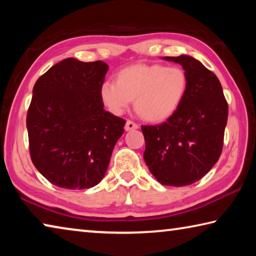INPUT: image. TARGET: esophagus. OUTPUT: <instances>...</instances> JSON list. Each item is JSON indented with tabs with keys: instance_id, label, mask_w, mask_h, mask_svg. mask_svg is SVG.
<instances>
[{
	"instance_id": "esophagus-1",
	"label": "esophagus",
	"mask_w": 256,
	"mask_h": 256,
	"mask_svg": "<svg viewBox=\"0 0 256 256\" xmlns=\"http://www.w3.org/2000/svg\"><path fill=\"white\" fill-rule=\"evenodd\" d=\"M138 128V125L136 123H134L133 120H126V124H125V131H132V130H136Z\"/></svg>"
}]
</instances>
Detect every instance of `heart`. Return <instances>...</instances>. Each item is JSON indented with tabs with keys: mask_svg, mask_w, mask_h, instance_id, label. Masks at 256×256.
I'll use <instances>...</instances> for the list:
<instances>
[{
	"mask_svg": "<svg viewBox=\"0 0 256 256\" xmlns=\"http://www.w3.org/2000/svg\"><path fill=\"white\" fill-rule=\"evenodd\" d=\"M188 78L180 66L162 64H132L105 80L99 94L108 110L120 115L134 99L136 110L150 123L170 120L188 94Z\"/></svg>",
	"mask_w": 256,
	"mask_h": 256,
	"instance_id": "b5f03b06",
	"label": "heart"
}]
</instances>
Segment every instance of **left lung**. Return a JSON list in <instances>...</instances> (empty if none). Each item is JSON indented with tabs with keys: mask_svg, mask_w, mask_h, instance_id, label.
<instances>
[{
	"mask_svg": "<svg viewBox=\"0 0 256 256\" xmlns=\"http://www.w3.org/2000/svg\"><path fill=\"white\" fill-rule=\"evenodd\" d=\"M164 60L180 64L188 94L174 115L159 125H142L144 158L156 180L168 186L196 183L222 154L228 104L214 72L188 55Z\"/></svg>",
	"mask_w": 256,
	"mask_h": 256,
	"instance_id": "8db88e82",
	"label": "left lung"
}]
</instances>
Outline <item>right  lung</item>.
Instances as JSON below:
<instances>
[{
  "instance_id": "obj_1",
  "label": "right lung",
  "mask_w": 256,
  "mask_h": 256,
  "mask_svg": "<svg viewBox=\"0 0 256 256\" xmlns=\"http://www.w3.org/2000/svg\"><path fill=\"white\" fill-rule=\"evenodd\" d=\"M102 60L66 58L38 78L27 112L34 167L58 188L84 190L102 180L125 120L104 110Z\"/></svg>"
}]
</instances>
